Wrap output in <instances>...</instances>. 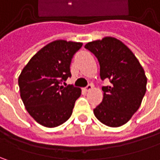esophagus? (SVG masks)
Instances as JSON below:
<instances>
[{
  "mask_svg": "<svg viewBox=\"0 0 160 160\" xmlns=\"http://www.w3.org/2000/svg\"><path fill=\"white\" fill-rule=\"evenodd\" d=\"M92 87H93L92 84H88V85L84 88V90H85L86 92H89V91H91V90L92 89Z\"/></svg>",
  "mask_w": 160,
  "mask_h": 160,
  "instance_id": "1",
  "label": "esophagus"
}]
</instances>
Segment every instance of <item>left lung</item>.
I'll use <instances>...</instances> for the list:
<instances>
[{"label":"left lung","instance_id":"1","mask_svg":"<svg viewBox=\"0 0 160 160\" xmlns=\"http://www.w3.org/2000/svg\"><path fill=\"white\" fill-rule=\"evenodd\" d=\"M84 48L98 58L102 80L109 79L111 83L102 87V102L93 113L108 126L125 125L138 110L146 92L147 77L142 67L132 51L114 37L90 42Z\"/></svg>","mask_w":160,"mask_h":160}]
</instances>
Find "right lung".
Returning <instances> with one entry per match:
<instances>
[{
    "instance_id": "1",
    "label": "right lung",
    "mask_w": 160,
    "mask_h": 160,
    "mask_svg": "<svg viewBox=\"0 0 160 160\" xmlns=\"http://www.w3.org/2000/svg\"><path fill=\"white\" fill-rule=\"evenodd\" d=\"M82 42L56 40L35 53L18 77L20 97L29 115L45 127L68 119L81 89L60 85L71 77L70 63Z\"/></svg>"
}]
</instances>
